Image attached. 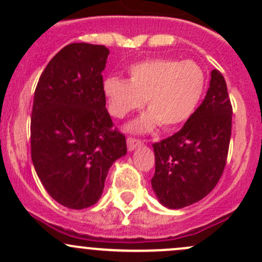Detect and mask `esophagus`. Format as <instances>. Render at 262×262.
Listing matches in <instances>:
<instances>
[{"label":"esophagus","mask_w":262,"mask_h":262,"mask_svg":"<svg viewBox=\"0 0 262 262\" xmlns=\"http://www.w3.org/2000/svg\"><path fill=\"white\" fill-rule=\"evenodd\" d=\"M140 144H142V140H140V139L133 138V137H128V138H126V145H128L129 150L136 149V148Z\"/></svg>","instance_id":"34e87169"}]
</instances>
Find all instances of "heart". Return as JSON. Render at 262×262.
I'll list each match as a JSON object with an SVG mask.
<instances>
[{
	"label": "heart",
	"mask_w": 262,
	"mask_h": 262,
	"mask_svg": "<svg viewBox=\"0 0 262 262\" xmlns=\"http://www.w3.org/2000/svg\"><path fill=\"white\" fill-rule=\"evenodd\" d=\"M129 75L130 80L109 76L103 88L115 118L126 117L147 100L149 114L132 125L134 130H150L157 123L177 128L193 115L205 92V73L192 60L148 59L132 65Z\"/></svg>",
	"instance_id": "obj_1"
}]
</instances>
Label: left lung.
Wrapping results in <instances>:
<instances>
[{"mask_svg":"<svg viewBox=\"0 0 262 262\" xmlns=\"http://www.w3.org/2000/svg\"><path fill=\"white\" fill-rule=\"evenodd\" d=\"M232 105L227 85L212 70L206 98L173 136L153 143L156 172L152 187L162 205L182 208L207 196L227 162Z\"/></svg>","mask_w":262,"mask_h":262,"instance_id":"obj_1","label":"left lung"}]
</instances>
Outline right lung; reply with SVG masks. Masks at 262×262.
<instances>
[{"label": "right lung", "instance_id": "right-lung-1", "mask_svg": "<svg viewBox=\"0 0 262 262\" xmlns=\"http://www.w3.org/2000/svg\"><path fill=\"white\" fill-rule=\"evenodd\" d=\"M104 45L69 43L38 79L31 114V158L41 183L60 205L98 202L110 166L126 153L125 136L105 108Z\"/></svg>", "mask_w": 262, "mask_h": 262}]
</instances>
